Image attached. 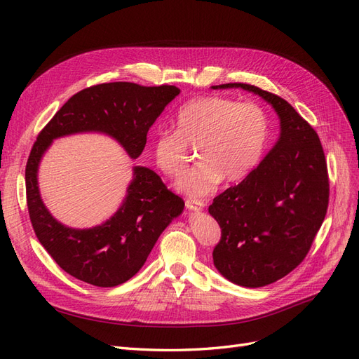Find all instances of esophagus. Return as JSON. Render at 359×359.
Segmentation results:
<instances>
[{"label":"esophagus","mask_w":359,"mask_h":359,"mask_svg":"<svg viewBox=\"0 0 359 359\" xmlns=\"http://www.w3.org/2000/svg\"><path fill=\"white\" fill-rule=\"evenodd\" d=\"M186 206L190 211H202L205 208V203L202 201H194V199H187Z\"/></svg>","instance_id":"obj_1"}]
</instances>
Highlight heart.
<instances>
[{
    "mask_svg": "<svg viewBox=\"0 0 359 359\" xmlns=\"http://www.w3.org/2000/svg\"><path fill=\"white\" fill-rule=\"evenodd\" d=\"M177 130L160 128L151 142L156 166L168 177H180L198 147L201 161L182 175L178 190L194 198L212 193L224 178L241 181L262 156L269 124L256 103H238L210 95L184 104L175 118Z\"/></svg>",
    "mask_w": 359,
    "mask_h": 359,
    "instance_id": "b5f03b06",
    "label": "heart"
}]
</instances>
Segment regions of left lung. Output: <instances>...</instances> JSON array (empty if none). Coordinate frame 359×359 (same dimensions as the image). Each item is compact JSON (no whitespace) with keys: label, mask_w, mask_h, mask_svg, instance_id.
I'll use <instances>...</instances> for the list:
<instances>
[{"label":"left lung","mask_w":359,"mask_h":359,"mask_svg":"<svg viewBox=\"0 0 359 359\" xmlns=\"http://www.w3.org/2000/svg\"><path fill=\"white\" fill-rule=\"evenodd\" d=\"M212 88L253 93L273 106L280 119L273 149L208 208L222 229L214 266L238 286L262 287L287 276L307 256L327 215V161L318 133L281 97L248 83Z\"/></svg>","instance_id":"8db88e82"}]
</instances>
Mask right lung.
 <instances>
[{
	"label": "right lung",
	"mask_w": 359,
	"mask_h": 359,
	"mask_svg": "<svg viewBox=\"0 0 359 359\" xmlns=\"http://www.w3.org/2000/svg\"><path fill=\"white\" fill-rule=\"evenodd\" d=\"M178 94L173 85H94L74 94L40 132L25 169L28 212L40 244L72 277L99 287L126 283L144 266L161 232L181 215L184 201L154 170L135 166L116 212L99 226L74 229L58 222L41 201L37 175L43 156L58 137L102 133L135 160L142 154L149 127Z\"/></svg>",
	"instance_id": "1"
}]
</instances>
